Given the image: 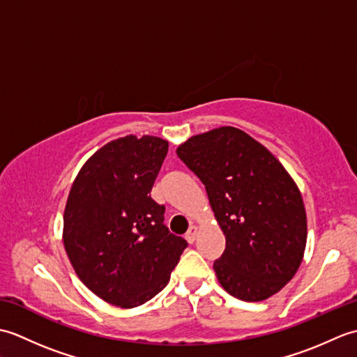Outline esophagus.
Returning <instances> with one entry per match:
<instances>
[{
  "instance_id": "esophagus-1",
  "label": "esophagus",
  "mask_w": 357,
  "mask_h": 357,
  "mask_svg": "<svg viewBox=\"0 0 357 357\" xmlns=\"http://www.w3.org/2000/svg\"><path fill=\"white\" fill-rule=\"evenodd\" d=\"M196 236H198V227H196V225H192L190 229H188V231L185 233V239H187L188 244H193L195 239H196Z\"/></svg>"
}]
</instances>
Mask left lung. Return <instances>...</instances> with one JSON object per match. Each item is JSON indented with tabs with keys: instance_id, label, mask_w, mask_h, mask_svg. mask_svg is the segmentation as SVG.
<instances>
[{
	"instance_id": "1",
	"label": "left lung",
	"mask_w": 357,
	"mask_h": 357,
	"mask_svg": "<svg viewBox=\"0 0 357 357\" xmlns=\"http://www.w3.org/2000/svg\"><path fill=\"white\" fill-rule=\"evenodd\" d=\"M176 153L206 185L225 234L215 261L219 284L259 302L290 282L307 244V215L298 185L261 142L234 127L192 136Z\"/></svg>"
}]
</instances>
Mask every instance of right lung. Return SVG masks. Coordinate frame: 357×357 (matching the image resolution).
I'll return each mask as SVG.
<instances>
[{"mask_svg": "<svg viewBox=\"0 0 357 357\" xmlns=\"http://www.w3.org/2000/svg\"><path fill=\"white\" fill-rule=\"evenodd\" d=\"M169 142L110 141L81 167L64 210L66 253L90 291L121 308L146 304L169 284L187 241L164 225L150 198Z\"/></svg>", "mask_w": 357, "mask_h": 357, "instance_id": "right-lung-1", "label": "right lung"}]
</instances>
